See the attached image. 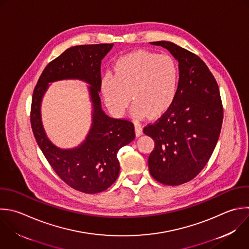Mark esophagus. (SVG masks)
Returning a JSON list of instances; mask_svg holds the SVG:
<instances>
[{
  "instance_id": "obj_1",
  "label": "esophagus",
  "mask_w": 249,
  "mask_h": 249,
  "mask_svg": "<svg viewBox=\"0 0 249 249\" xmlns=\"http://www.w3.org/2000/svg\"><path fill=\"white\" fill-rule=\"evenodd\" d=\"M135 133L136 136H141L143 134V129L139 123H135Z\"/></svg>"
}]
</instances>
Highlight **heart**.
<instances>
[{
	"label": "heart",
	"mask_w": 249,
	"mask_h": 249,
	"mask_svg": "<svg viewBox=\"0 0 249 249\" xmlns=\"http://www.w3.org/2000/svg\"><path fill=\"white\" fill-rule=\"evenodd\" d=\"M178 84L179 68L172 57L138 51L116 61L113 73L103 75L100 90L115 116L124 114L131 97L135 116L155 118L171 106Z\"/></svg>",
	"instance_id": "1"
}]
</instances>
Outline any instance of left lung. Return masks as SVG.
Returning a JSON list of instances; mask_svg holds the SVG:
<instances>
[{
  "label": "left lung",
  "instance_id": "obj_1",
  "mask_svg": "<svg viewBox=\"0 0 249 249\" xmlns=\"http://www.w3.org/2000/svg\"><path fill=\"white\" fill-rule=\"evenodd\" d=\"M150 44L166 49L178 61L179 84L171 106L143 129L155 140L149 171L160 183L181 185L201 171L217 144L223 122L219 88L197 55L167 41Z\"/></svg>",
  "mask_w": 249,
  "mask_h": 249
}]
</instances>
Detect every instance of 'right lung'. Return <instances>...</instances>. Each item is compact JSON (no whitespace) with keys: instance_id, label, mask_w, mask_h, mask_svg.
<instances>
[{"instance_id":"right-lung-1","label":"right lung","mask_w":249,"mask_h":249,"mask_svg":"<svg viewBox=\"0 0 249 249\" xmlns=\"http://www.w3.org/2000/svg\"><path fill=\"white\" fill-rule=\"evenodd\" d=\"M114 44L83 45L66 50L48 64L33 92L31 126L36 141L56 174L73 189L96 194L118 178V151L135 138L130 121L114 119L102 110L99 97L101 61ZM62 79L87 82L93 106V123L86 139L77 147L61 149L47 137L41 122V101L49 84Z\"/></svg>"}]
</instances>
